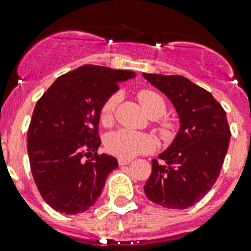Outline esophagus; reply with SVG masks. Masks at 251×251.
<instances>
[{
  "label": "esophagus",
  "instance_id": "34e87169",
  "mask_svg": "<svg viewBox=\"0 0 251 251\" xmlns=\"http://www.w3.org/2000/svg\"><path fill=\"white\" fill-rule=\"evenodd\" d=\"M131 162L130 158H119V164L120 165H129Z\"/></svg>",
  "mask_w": 251,
  "mask_h": 251
}]
</instances>
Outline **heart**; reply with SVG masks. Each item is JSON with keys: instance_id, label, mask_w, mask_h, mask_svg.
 Listing matches in <instances>:
<instances>
[{"instance_id": "1", "label": "heart", "mask_w": 251, "mask_h": 251, "mask_svg": "<svg viewBox=\"0 0 251 251\" xmlns=\"http://www.w3.org/2000/svg\"><path fill=\"white\" fill-rule=\"evenodd\" d=\"M139 103L143 107L144 112L150 116L151 119H160L166 113L168 104L165 101L164 97L157 91L144 89L138 93ZM119 103V95L113 94L104 101V104L100 109V120L103 124H109L113 119V113L116 111ZM176 125L172 120L165 119L160 122L158 132L162 139L170 140L175 135ZM107 150L117 157L132 158L142 153H148L157 147L154 138L148 134L131 130H117V131L109 134L105 140Z\"/></svg>"}]
</instances>
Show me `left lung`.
I'll use <instances>...</instances> for the list:
<instances>
[{"label": "left lung", "mask_w": 251, "mask_h": 251, "mask_svg": "<svg viewBox=\"0 0 251 251\" xmlns=\"http://www.w3.org/2000/svg\"><path fill=\"white\" fill-rule=\"evenodd\" d=\"M164 93L178 113V134L173 143L152 160L144 192L166 209H187L202 199L221 173L231 131L225 109L209 91L183 76L143 73Z\"/></svg>", "instance_id": "obj_1"}]
</instances>
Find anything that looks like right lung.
<instances>
[{"mask_svg":"<svg viewBox=\"0 0 251 251\" xmlns=\"http://www.w3.org/2000/svg\"><path fill=\"white\" fill-rule=\"evenodd\" d=\"M135 76L132 71L87 64L58 77L37 101L26 151L40 195L59 213L86 211L101 195L109 173L119 168L113 156L97 153L100 109L120 83Z\"/></svg>","mask_w":251,"mask_h":251,"instance_id":"1","label":"right lung"}]
</instances>
